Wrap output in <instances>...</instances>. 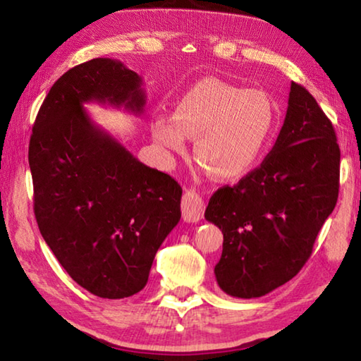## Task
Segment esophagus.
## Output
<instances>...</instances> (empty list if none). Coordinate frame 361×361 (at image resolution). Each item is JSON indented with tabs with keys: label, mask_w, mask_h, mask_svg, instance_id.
Masks as SVG:
<instances>
[{
	"label": "esophagus",
	"mask_w": 361,
	"mask_h": 361,
	"mask_svg": "<svg viewBox=\"0 0 361 361\" xmlns=\"http://www.w3.org/2000/svg\"><path fill=\"white\" fill-rule=\"evenodd\" d=\"M204 210H205V204L202 195H199L194 189H188L183 195L181 200V213L185 221L188 223H195L199 219L204 218Z\"/></svg>",
	"instance_id": "esophagus-1"
}]
</instances>
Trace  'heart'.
<instances>
[{
    "mask_svg": "<svg viewBox=\"0 0 361 361\" xmlns=\"http://www.w3.org/2000/svg\"><path fill=\"white\" fill-rule=\"evenodd\" d=\"M277 126V105L262 89L205 78L175 103L173 116L152 119V138L166 156H194L219 181H235L258 166Z\"/></svg>",
    "mask_w": 361,
    "mask_h": 361,
    "instance_id": "1",
    "label": "heart"
}]
</instances>
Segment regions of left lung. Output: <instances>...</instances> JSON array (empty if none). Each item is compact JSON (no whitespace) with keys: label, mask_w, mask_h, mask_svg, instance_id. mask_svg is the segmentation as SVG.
<instances>
[{"label":"left lung","mask_w":361,"mask_h":361,"mask_svg":"<svg viewBox=\"0 0 361 361\" xmlns=\"http://www.w3.org/2000/svg\"><path fill=\"white\" fill-rule=\"evenodd\" d=\"M341 151L331 121L291 82L277 142L258 169L212 195L207 221L223 231L216 282L235 298H259L291 280L312 255L339 194Z\"/></svg>","instance_id":"8db88e82"}]
</instances>
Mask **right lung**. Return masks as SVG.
I'll return each instance as SVG.
<instances>
[{
  "mask_svg": "<svg viewBox=\"0 0 361 361\" xmlns=\"http://www.w3.org/2000/svg\"><path fill=\"white\" fill-rule=\"evenodd\" d=\"M143 113L142 78L92 59L60 76L28 146L33 210L42 239L70 277L95 296L145 288L159 247L181 218V186L145 166L90 121L82 103Z\"/></svg>",
  "mask_w": 361,
  "mask_h": 361,
  "instance_id": "obj_1",
  "label": "right lung"
}]
</instances>
